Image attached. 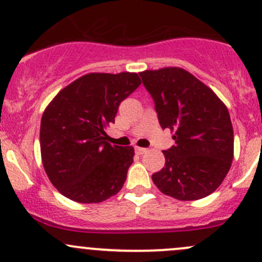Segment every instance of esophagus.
I'll return each instance as SVG.
<instances>
[{"mask_svg":"<svg viewBox=\"0 0 262 262\" xmlns=\"http://www.w3.org/2000/svg\"><path fill=\"white\" fill-rule=\"evenodd\" d=\"M147 152V148H142V147H136V153L138 155H143V153Z\"/></svg>","mask_w":262,"mask_h":262,"instance_id":"obj_1","label":"esophagus"}]
</instances>
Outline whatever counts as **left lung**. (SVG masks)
I'll return each instance as SVG.
<instances>
[{
    "label": "left lung",
    "mask_w": 262,
    "mask_h": 262,
    "mask_svg": "<svg viewBox=\"0 0 262 262\" xmlns=\"http://www.w3.org/2000/svg\"><path fill=\"white\" fill-rule=\"evenodd\" d=\"M152 95L162 129L175 146L163 150L165 167L153 173L161 192L198 200L215 191L233 160V126L224 102L210 87L180 67L139 73Z\"/></svg>",
    "instance_id": "obj_1"
}]
</instances>
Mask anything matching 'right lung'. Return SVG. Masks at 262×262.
Wrapping results in <instances>:
<instances>
[{"instance_id":"1","label":"right lung","mask_w":262,"mask_h":262,"mask_svg":"<svg viewBox=\"0 0 262 262\" xmlns=\"http://www.w3.org/2000/svg\"><path fill=\"white\" fill-rule=\"evenodd\" d=\"M137 73H87L60 90L44 110L40 153L53 186L77 203H101L120 191L132 146H112L106 128L141 84Z\"/></svg>"}]
</instances>
